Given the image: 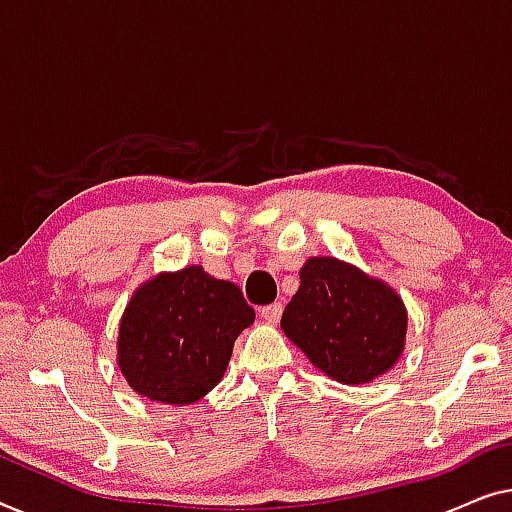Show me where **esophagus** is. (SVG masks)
I'll use <instances>...</instances> for the list:
<instances>
[{
	"label": "esophagus",
	"instance_id": "obj_1",
	"mask_svg": "<svg viewBox=\"0 0 512 512\" xmlns=\"http://www.w3.org/2000/svg\"><path fill=\"white\" fill-rule=\"evenodd\" d=\"M259 315H262V320L269 322V325H276V322L280 320V315H283V304L264 306L262 311H259Z\"/></svg>",
	"mask_w": 512,
	"mask_h": 512
}]
</instances>
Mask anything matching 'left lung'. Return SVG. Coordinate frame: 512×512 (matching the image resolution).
Wrapping results in <instances>:
<instances>
[{
  "label": "left lung",
  "mask_w": 512,
  "mask_h": 512,
  "mask_svg": "<svg viewBox=\"0 0 512 512\" xmlns=\"http://www.w3.org/2000/svg\"><path fill=\"white\" fill-rule=\"evenodd\" d=\"M299 278L280 327L315 369L364 385L397 364L408 313L390 285L336 257H311Z\"/></svg>",
  "instance_id": "8db88e82"
}]
</instances>
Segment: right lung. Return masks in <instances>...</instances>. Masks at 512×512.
<instances>
[{"label":"right lung","mask_w":512,"mask_h":512,"mask_svg":"<svg viewBox=\"0 0 512 512\" xmlns=\"http://www.w3.org/2000/svg\"><path fill=\"white\" fill-rule=\"evenodd\" d=\"M255 322L239 285L185 266L132 294L118 331V366L129 387L160 403L199 401L225 376L234 341Z\"/></svg>","instance_id":"1"}]
</instances>
